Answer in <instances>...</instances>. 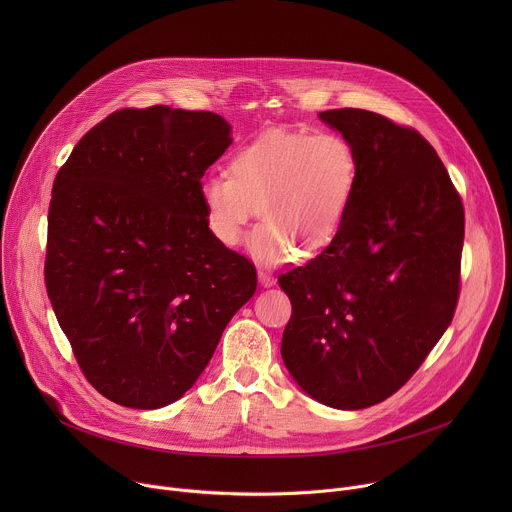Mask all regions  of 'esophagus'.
<instances>
[{
  "instance_id": "esophagus-1",
  "label": "esophagus",
  "mask_w": 512,
  "mask_h": 512,
  "mask_svg": "<svg viewBox=\"0 0 512 512\" xmlns=\"http://www.w3.org/2000/svg\"><path fill=\"white\" fill-rule=\"evenodd\" d=\"M257 275H259V283H261L263 287H271V285L275 283V277H273L269 271H265V269H259Z\"/></svg>"
}]
</instances>
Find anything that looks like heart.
<instances>
[{
	"mask_svg": "<svg viewBox=\"0 0 512 512\" xmlns=\"http://www.w3.org/2000/svg\"><path fill=\"white\" fill-rule=\"evenodd\" d=\"M356 176V154L342 135L275 129L233 156L229 176H208L200 198L212 237L225 247L241 243L257 206L263 223L251 233L249 251L279 263L291 249L306 257L332 243Z\"/></svg>",
	"mask_w": 512,
	"mask_h": 512,
	"instance_id": "b5f03b06",
	"label": "heart"
}]
</instances>
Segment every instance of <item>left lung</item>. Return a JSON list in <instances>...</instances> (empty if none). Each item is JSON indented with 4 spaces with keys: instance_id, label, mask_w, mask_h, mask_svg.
<instances>
[{
    "instance_id": "8db88e82",
    "label": "left lung",
    "mask_w": 512,
    "mask_h": 512,
    "mask_svg": "<svg viewBox=\"0 0 512 512\" xmlns=\"http://www.w3.org/2000/svg\"><path fill=\"white\" fill-rule=\"evenodd\" d=\"M318 117L352 145L358 176L332 243L277 277L291 302L281 358L312 399L354 411L399 391L448 330L464 208L415 129L364 109Z\"/></svg>"
}]
</instances>
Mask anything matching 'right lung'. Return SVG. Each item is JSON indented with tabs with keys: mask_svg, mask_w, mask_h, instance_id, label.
Returning <instances> with one entry per match:
<instances>
[{
	"mask_svg": "<svg viewBox=\"0 0 512 512\" xmlns=\"http://www.w3.org/2000/svg\"><path fill=\"white\" fill-rule=\"evenodd\" d=\"M231 141L210 111L121 109L56 174L48 298L87 381L117 405L178 401L255 294L253 263L212 237L200 198Z\"/></svg>",
	"mask_w": 512,
	"mask_h": 512,
	"instance_id": "right-lung-1",
	"label": "right lung"
}]
</instances>
